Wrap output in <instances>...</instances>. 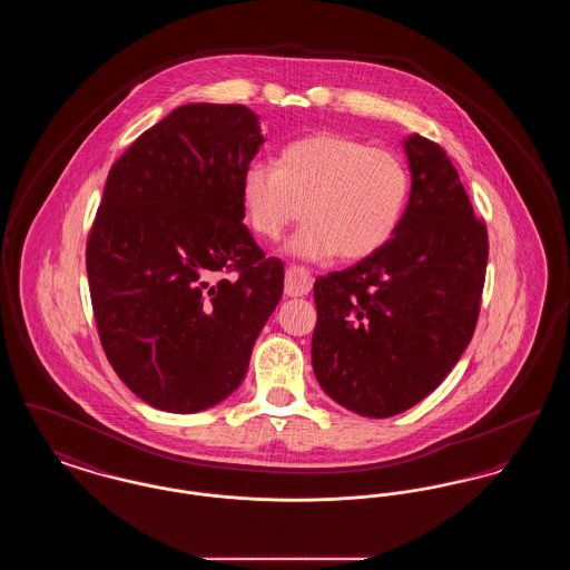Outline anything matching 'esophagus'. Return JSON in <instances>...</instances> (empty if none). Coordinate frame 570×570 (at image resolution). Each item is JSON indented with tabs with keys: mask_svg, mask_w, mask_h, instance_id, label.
<instances>
[{
	"mask_svg": "<svg viewBox=\"0 0 570 570\" xmlns=\"http://www.w3.org/2000/svg\"><path fill=\"white\" fill-rule=\"evenodd\" d=\"M312 284H314V277L309 275L307 269L297 267V265H291L286 269V286H284V293L288 297H303L312 291Z\"/></svg>",
	"mask_w": 570,
	"mask_h": 570,
	"instance_id": "obj_1",
	"label": "esophagus"
}]
</instances>
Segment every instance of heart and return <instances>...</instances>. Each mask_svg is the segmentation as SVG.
<instances>
[{
	"label": "heart",
	"mask_w": 570,
	"mask_h": 570,
	"mask_svg": "<svg viewBox=\"0 0 570 570\" xmlns=\"http://www.w3.org/2000/svg\"><path fill=\"white\" fill-rule=\"evenodd\" d=\"M404 160L382 147L346 135L305 136L286 145L275 166L249 164L239 196L249 228L277 239L298 217L307 222L288 252L305 261L335 254L361 261L376 254L397 233L410 198Z\"/></svg>",
	"instance_id": "1"
}]
</instances>
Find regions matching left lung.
<instances>
[{
    "mask_svg": "<svg viewBox=\"0 0 570 570\" xmlns=\"http://www.w3.org/2000/svg\"><path fill=\"white\" fill-rule=\"evenodd\" d=\"M406 214L393 239L314 284L312 365L340 406L386 419L428 397L460 361L479 321L488 228L446 151L404 140Z\"/></svg>",
    "mask_w": 570,
    "mask_h": 570,
    "instance_id": "1",
    "label": "left lung"
}]
</instances>
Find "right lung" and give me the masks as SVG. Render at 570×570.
I'll return each instance as SVG.
<instances>
[{"mask_svg": "<svg viewBox=\"0 0 570 570\" xmlns=\"http://www.w3.org/2000/svg\"><path fill=\"white\" fill-rule=\"evenodd\" d=\"M263 142L244 105H184L110 166L87 279L107 358L149 406L226 400L282 298L284 265L252 239L239 196Z\"/></svg>", "mask_w": 570, "mask_h": 570, "instance_id": "add662e5", "label": "right lung"}]
</instances>
